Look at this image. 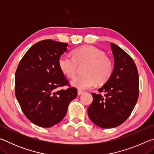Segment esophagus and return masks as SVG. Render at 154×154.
<instances>
[{
  "label": "esophagus",
  "mask_w": 154,
  "mask_h": 154,
  "mask_svg": "<svg viewBox=\"0 0 154 154\" xmlns=\"http://www.w3.org/2000/svg\"><path fill=\"white\" fill-rule=\"evenodd\" d=\"M82 94H83V91H82V90H78V91H77V94L79 95V96L82 95Z\"/></svg>",
  "instance_id": "1"
}]
</instances>
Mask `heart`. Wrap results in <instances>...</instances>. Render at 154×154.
Here are the masks:
<instances>
[{"label":"heart","instance_id":"b5f03b06","mask_svg":"<svg viewBox=\"0 0 154 154\" xmlns=\"http://www.w3.org/2000/svg\"><path fill=\"white\" fill-rule=\"evenodd\" d=\"M72 58L62 55L58 59L60 71L69 78L76 74L78 66L85 64L83 73L71 81V85L79 90H87L93 87L96 82L103 84L111 76L113 65L105 52L92 45H85L72 51Z\"/></svg>","mask_w":154,"mask_h":154}]
</instances>
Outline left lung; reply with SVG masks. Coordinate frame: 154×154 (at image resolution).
I'll list each match as a JSON object with an SVG mask.
<instances>
[{
	"label": "left lung",
	"mask_w": 154,
	"mask_h": 154,
	"mask_svg": "<svg viewBox=\"0 0 154 154\" xmlns=\"http://www.w3.org/2000/svg\"><path fill=\"white\" fill-rule=\"evenodd\" d=\"M114 57V68L109 80L98 91L92 93L93 102L88 109L94 124L103 128L121 125L133 110L139 98L137 68L132 58L114 43L110 44ZM100 92H105L103 97Z\"/></svg>",
	"instance_id": "left-lung-1"
}]
</instances>
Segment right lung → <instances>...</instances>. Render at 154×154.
<instances>
[{
    "label": "right lung",
    "mask_w": 154,
    "mask_h": 154,
    "mask_svg": "<svg viewBox=\"0 0 154 154\" xmlns=\"http://www.w3.org/2000/svg\"><path fill=\"white\" fill-rule=\"evenodd\" d=\"M67 46L50 39L39 41L28 49L17 68L15 96L23 113L38 126L49 128L59 123L77 95L75 87L57 90L69 85L58 66Z\"/></svg>",
    "instance_id": "1"
}]
</instances>
